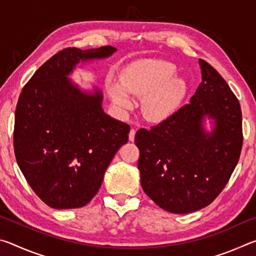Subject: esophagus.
I'll use <instances>...</instances> for the list:
<instances>
[{
    "mask_svg": "<svg viewBox=\"0 0 256 256\" xmlns=\"http://www.w3.org/2000/svg\"><path fill=\"white\" fill-rule=\"evenodd\" d=\"M134 136H136V130L131 128V131H130V133H128V140L134 141Z\"/></svg>",
    "mask_w": 256,
    "mask_h": 256,
    "instance_id": "obj_1",
    "label": "esophagus"
}]
</instances>
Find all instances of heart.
<instances>
[{
  "instance_id": "b5f03b06",
  "label": "heart",
  "mask_w": 256,
  "mask_h": 256,
  "mask_svg": "<svg viewBox=\"0 0 256 256\" xmlns=\"http://www.w3.org/2000/svg\"><path fill=\"white\" fill-rule=\"evenodd\" d=\"M107 92L114 105L130 110L132 96L144 97L142 114L151 122H162L174 114L183 102L188 84L176 76V66L166 60H146L125 68L118 81L107 82Z\"/></svg>"
}]
</instances>
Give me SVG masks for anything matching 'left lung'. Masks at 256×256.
Listing matches in <instances>:
<instances>
[{
	"label": "left lung",
	"instance_id": "obj_1",
	"mask_svg": "<svg viewBox=\"0 0 256 256\" xmlns=\"http://www.w3.org/2000/svg\"><path fill=\"white\" fill-rule=\"evenodd\" d=\"M198 64L202 82L190 104L136 134L142 188L172 214L209 206L228 183L242 146L240 102L209 63L198 60Z\"/></svg>",
	"mask_w": 256,
	"mask_h": 256
}]
</instances>
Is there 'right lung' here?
Here are the masks:
<instances>
[{
  "label": "right lung",
  "instance_id": "obj_1",
  "mask_svg": "<svg viewBox=\"0 0 256 256\" xmlns=\"http://www.w3.org/2000/svg\"><path fill=\"white\" fill-rule=\"evenodd\" d=\"M115 47L66 48L34 72L16 110V159L34 192L54 209L86 206L108 164L128 140L130 126L102 107V92L82 90L68 76L79 63L102 60Z\"/></svg>",
  "mask_w": 256,
  "mask_h": 256
}]
</instances>
